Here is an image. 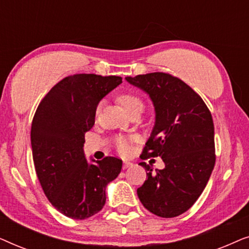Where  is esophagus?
I'll use <instances>...</instances> for the list:
<instances>
[{
	"mask_svg": "<svg viewBox=\"0 0 249 249\" xmlns=\"http://www.w3.org/2000/svg\"><path fill=\"white\" fill-rule=\"evenodd\" d=\"M132 166V163L129 162V161H124V164H122V168L124 169H127V168H130Z\"/></svg>",
	"mask_w": 249,
	"mask_h": 249,
	"instance_id": "1",
	"label": "esophagus"
}]
</instances>
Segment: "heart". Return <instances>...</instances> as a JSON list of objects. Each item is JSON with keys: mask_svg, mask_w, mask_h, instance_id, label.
<instances>
[{"mask_svg": "<svg viewBox=\"0 0 249 249\" xmlns=\"http://www.w3.org/2000/svg\"><path fill=\"white\" fill-rule=\"evenodd\" d=\"M118 102L120 103L122 107L128 112L129 114L132 113L134 111L142 110L144 103H142V98L137 94L127 91V93H122L118 96ZM98 111V110H97ZM114 147L117 151L122 155H127L131 149L130 139L125 137H117L114 139Z\"/></svg>", "mask_w": 249, "mask_h": 249, "instance_id": "b5f03b06", "label": "heart"}]
</instances>
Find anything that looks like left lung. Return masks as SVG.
Wrapping results in <instances>:
<instances>
[{
	"instance_id": "obj_1",
	"label": "left lung",
	"mask_w": 249,
	"mask_h": 249,
	"mask_svg": "<svg viewBox=\"0 0 249 249\" xmlns=\"http://www.w3.org/2000/svg\"><path fill=\"white\" fill-rule=\"evenodd\" d=\"M149 95L155 107V125L142 160L160 156L165 168L147 172L138 198L149 212L175 217L192 207L209 181L215 164L212 114L202 97L178 77L152 72L125 77Z\"/></svg>"
}]
</instances>
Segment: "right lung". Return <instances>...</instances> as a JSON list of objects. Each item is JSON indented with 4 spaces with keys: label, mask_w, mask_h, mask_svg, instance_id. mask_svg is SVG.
<instances>
[{
    "label": "right lung",
    "mask_w": 249,
    "mask_h": 249,
    "mask_svg": "<svg viewBox=\"0 0 249 249\" xmlns=\"http://www.w3.org/2000/svg\"><path fill=\"white\" fill-rule=\"evenodd\" d=\"M121 83L118 76L71 74L52 87L34 115L30 139L37 178L51 204L70 219L100 212L107 183L121 171L120 159L107 156L88 164L83 149L98 102Z\"/></svg>",
    "instance_id": "1"
}]
</instances>
